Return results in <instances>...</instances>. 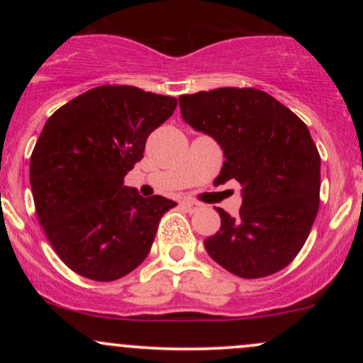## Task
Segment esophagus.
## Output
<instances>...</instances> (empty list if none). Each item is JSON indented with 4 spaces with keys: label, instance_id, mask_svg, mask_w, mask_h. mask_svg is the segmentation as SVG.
<instances>
[{
    "label": "esophagus",
    "instance_id": "obj_1",
    "mask_svg": "<svg viewBox=\"0 0 363 363\" xmlns=\"http://www.w3.org/2000/svg\"><path fill=\"white\" fill-rule=\"evenodd\" d=\"M182 208L189 211V213H193V211H196L199 208V203H196V201H182Z\"/></svg>",
    "mask_w": 363,
    "mask_h": 363
}]
</instances>
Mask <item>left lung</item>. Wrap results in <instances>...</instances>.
<instances>
[{
	"label": "left lung",
	"instance_id": "1",
	"mask_svg": "<svg viewBox=\"0 0 363 363\" xmlns=\"http://www.w3.org/2000/svg\"><path fill=\"white\" fill-rule=\"evenodd\" d=\"M182 119L223 150L218 182L242 186L232 218L215 208L222 227L206 252L240 278H262L301 252L319 210L320 157L301 118L266 91L215 89L179 97Z\"/></svg>",
	"mask_w": 363,
	"mask_h": 363
}]
</instances>
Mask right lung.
<instances>
[{
    "mask_svg": "<svg viewBox=\"0 0 363 363\" xmlns=\"http://www.w3.org/2000/svg\"><path fill=\"white\" fill-rule=\"evenodd\" d=\"M176 107L169 95L102 85L48 119L30 157L32 196L49 242L74 273L119 280L148 256L158 222L176 203L143 198L124 176Z\"/></svg>",
    "mask_w": 363,
    "mask_h": 363,
    "instance_id": "add662e5",
    "label": "right lung"
}]
</instances>
